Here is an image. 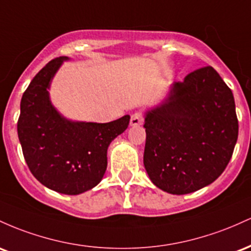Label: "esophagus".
<instances>
[{
  "instance_id": "obj_1",
  "label": "esophagus",
  "mask_w": 251,
  "mask_h": 251,
  "mask_svg": "<svg viewBox=\"0 0 251 251\" xmlns=\"http://www.w3.org/2000/svg\"><path fill=\"white\" fill-rule=\"evenodd\" d=\"M143 120H145V115L141 111H136L131 115L130 118V126H140L143 123Z\"/></svg>"
}]
</instances>
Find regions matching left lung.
<instances>
[{"label":"left lung","instance_id":"left-lung-1","mask_svg":"<svg viewBox=\"0 0 251 251\" xmlns=\"http://www.w3.org/2000/svg\"><path fill=\"white\" fill-rule=\"evenodd\" d=\"M143 126V163L153 184L172 194L201 190L223 173L237 142L231 89L213 67H201L174 83Z\"/></svg>","mask_w":251,"mask_h":251}]
</instances>
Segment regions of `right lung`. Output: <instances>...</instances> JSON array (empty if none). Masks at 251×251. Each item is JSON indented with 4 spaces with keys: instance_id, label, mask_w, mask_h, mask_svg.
<instances>
[{
    "instance_id": "right-lung-1",
    "label": "right lung",
    "mask_w": 251,
    "mask_h": 251,
    "mask_svg": "<svg viewBox=\"0 0 251 251\" xmlns=\"http://www.w3.org/2000/svg\"><path fill=\"white\" fill-rule=\"evenodd\" d=\"M67 57L50 60L33 78L20 104L18 135L28 168L42 185L64 194L91 190L103 178L106 151L130 116L109 123L71 122L50 102V81Z\"/></svg>"
}]
</instances>
